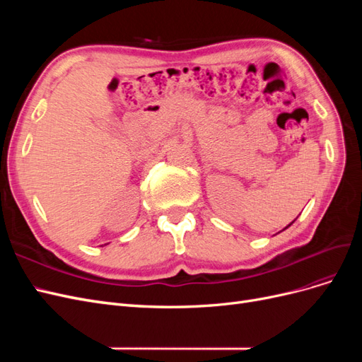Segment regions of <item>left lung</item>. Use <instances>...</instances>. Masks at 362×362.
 Listing matches in <instances>:
<instances>
[{"mask_svg":"<svg viewBox=\"0 0 362 362\" xmlns=\"http://www.w3.org/2000/svg\"><path fill=\"white\" fill-rule=\"evenodd\" d=\"M291 223H293V222H291ZM291 223H290V225H291ZM290 225H288V226H290ZM288 226H287V228H288Z\"/></svg>","mask_w":362,"mask_h":362,"instance_id":"8db88e82","label":"left lung"}]
</instances>
